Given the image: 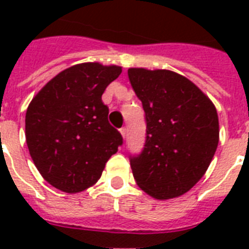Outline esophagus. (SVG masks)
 I'll return each instance as SVG.
<instances>
[{
  "instance_id": "obj_1",
  "label": "esophagus",
  "mask_w": 249,
  "mask_h": 249,
  "mask_svg": "<svg viewBox=\"0 0 249 249\" xmlns=\"http://www.w3.org/2000/svg\"><path fill=\"white\" fill-rule=\"evenodd\" d=\"M120 133H121V136H123V138H125V137H126V128L123 126V128L120 129Z\"/></svg>"
}]
</instances>
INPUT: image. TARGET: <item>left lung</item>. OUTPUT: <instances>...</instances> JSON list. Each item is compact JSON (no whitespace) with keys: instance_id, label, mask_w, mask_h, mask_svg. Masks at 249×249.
<instances>
[{"instance_id":"1","label":"left lung","mask_w":249,"mask_h":249,"mask_svg":"<svg viewBox=\"0 0 249 249\" xmlns=\"http://www.w3.org/2000/svg\"><path fill=\"white\" fill-rule=\"evenodd\" d=\"M146 113V143L130 158L137 185L155 199H173L196 185L220 140L212 101L185 76L169 70L129 68Z\"/></svg>"}]
</instances>
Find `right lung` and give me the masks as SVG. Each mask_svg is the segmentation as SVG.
<instances>
[{
  "label": "right lung",
  "instance_id": "obj_1",
  "mask_svg": "<svg viewBox=\"0 0 249 249\" xmlns=\"http://www.w3.org/2000/svg\"><path fill=\"white\" fill-rule=\"evenodd\" d=\"M120 66L98 62L59 72L33 97L25 113V141L33 163L53 187L76 194L97 183L123 137L102 102Z\"/></svg>",
  "mask_w": 249,
  "mask_h": 249
}]
</instances>
